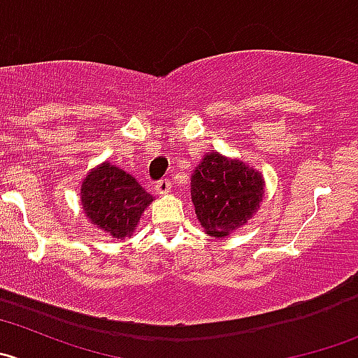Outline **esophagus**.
I'll return each mask as SVG.
<instances>
[{
	"mask_svg": "<svg viewBox=\"0 0 358 358\" xmlns=\"http://www.w3.org/2000/svg\"><path fill=\"white\" fill-rule=\"evenodd\" d=\"M169 192H170V181L169 179H162V181H158L156 182V193H158V195H169Z\"/></svg>",
	"mask_w": 358,
	"mask_h": 358,
	"instance_id": "esophagus-1",
	"label": "esophagus"
}]
</instances>
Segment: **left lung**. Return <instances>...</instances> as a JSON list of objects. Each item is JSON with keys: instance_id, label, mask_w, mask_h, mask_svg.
I'll use <instances>...</instances> for the list:
<instances>
[{"instance_id": "left-lung-1", "label": "left lung", "mask_w": 358, "mask_h": 358, "mask_svg": "<svg viewBox=\"0 0 358 358\" xmlns=\"http://www.w3.org/2000/svg\"><path fill=\"white\" fill-rule=\"evenodd\" d=\"M264 173L217 151L203 155L192 173V202L209 236L224 239L248 223L264 200Z\"/></svg>"}]
</instances>
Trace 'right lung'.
<instances>
[{
	"label": "right lung",
	"mask_w": 358,
	"mask_h": 358,
	"mask_svg": "<svg viewBox=\"0 0 358 358\" xmlns=\"http://www.w3.org/2000/svg\"><path fill=\"white\" fill-rule=\"evenodd\" d=\"M155 196L112 163L93 166L80 182V206L91 224L112 239L131 237Z\"/></svg>",
	"instance_id": "add662e5"
}]
</instances>
